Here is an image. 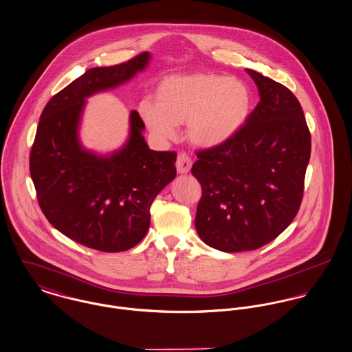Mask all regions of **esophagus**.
<instances>
[{
	"label": "esophagus",
	"instance_id": "esophagus-1",
	"mask_svg": "<svg viewBox=\"0 0 352 352\" xmlns=\"http://www.w3.org/2000/svg\"><path fill=\"white\" fill-rule=\"evenodd\" d=\"M192 157H189V154L186 153H179L178 157H177V170L179 174H186L190 171V167H192Z\"/></svg>",
	"mask_w": 352,
	"mask_h": 352
}]
</instances>
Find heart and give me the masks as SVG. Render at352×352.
Listing matches in <instances>:
<instances>
[{
  "label": "heart",
  "mask_w": 352,
  "mask_h": 352,
  "mask_svg": "<svg viewBox=\"0 0 352 352\" xmlns=\"http://www.w3.org/2000/svg\"><path fill=\"white\" fill-rule=\"evenodd\" d=\"M248 86L214 74L173 76L157 86V102L143 100L140 116L162 140L175 138L186 122L189 140L199 147H217L232 139L251 113Z\"/></svg>",
  "instance_id": "obj_1"
}]
</instances>
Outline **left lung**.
Wrapping results in <instances>:
<instances>
[{
	"mask_svg": "<svg viewBox=\"0 0 352 352\" xmlns=\"http://www.w3.org/2000/svg\"><path fill=\"white\" fill-rule=\"evenodd\" d=\"M261 101L232 139L197 151L192 174L202 195L195 230L224 251H252L273 241L296 217L311 157V132L297 97L247 69Z\"/></svg>",
	"mask_w": 352,
	"mask_h": 352,
	"instance_id": "left-lung-1",
	"label": "left lung"
}]
</instances>
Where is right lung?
Masks as SVG:
<instances>
[{"label":"right lung","instance_id":"right-lung-1","mask_svg":"<svg viewBox=\"0 0 352 352\" xmlns=\"http://www.w3.org/2000/svg\"><path fill=\"white\" fill-rule=\"evenodd\" d=\"M148 60L150 54L142 52L120 65L89 69L56 93L40 116L30 157L40 209L59 232L93 250L121 252L140 243L154 198L177 174V153L148 148L136 111L126 144L111 157L79 144L85 98L126 82Z\"/></svg>","mask_w":352,"mask_h":352}]
</instances>
